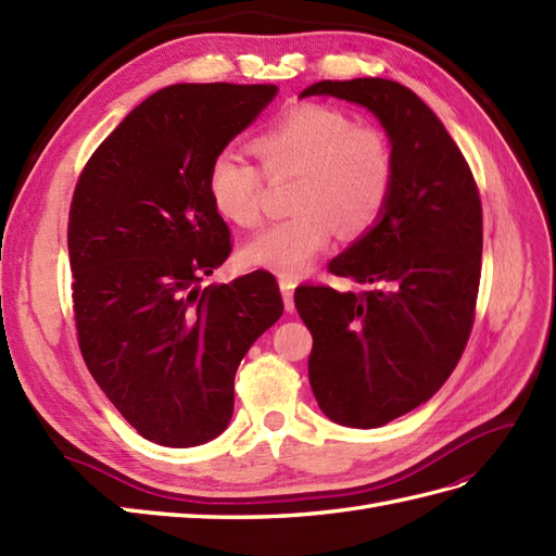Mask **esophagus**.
<instances>
[{
	"mask_svg": "<svg viewBox=\"0 0 556 556\" xmlns=\"http://www.w3.org/2000/svg\"><path fill=\"white\" fill-rule=\"evenodd\" d=\"M279 289H281V295H283V307H287L289 312L295 307L293 303V291H295V281L293 279H287L281 277L279 279Z\"/></svg>",
	"mask_w": 556,
	"mask_h": 556,
	"instance_id": "34e87169",
	"label": "esophagus"
}]
</instances>
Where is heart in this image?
Returning <instances> with one entry per match:
<instances>
[{
  "label": "heart",
  "mask_w": 556,
  "mask_h": 556,
  "mask_svg": "<svg viewBox=\"0 0 556 556\" xmlns=\"http://www.w3.org/2000/svg\"><path fill=\"white\" fill-rule=\"evenodd\" d=\"M267 176H298L293 216L265 227L239 251V263L279 277L305 275L331 247L336 230L357 237L380 220L394 188L392 142L371 124H354L348 112L301 103L253 138ZM206 190L220 216L239 227L261 220L263 174L230 150L211 160Z\"/></svg>",
  "instance_id": "1"
}]
</instances>
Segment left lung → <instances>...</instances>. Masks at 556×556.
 Returning a JSON list of instances; mask_svg holds the SVG:
<instances>
[{"instance_id": "8db88e82", "label": "left lung", "mask_w": 556, "mask_h": 556, "mask_svg": "<svg viewBox=\"0 0 556 556\" xmlns=\"http://www.w3.org/2000/svg\"><path fill=\"white\" fill-rule=\"evenodd\" d=\"M305 96L371 110L394 150L380 220L329 263L374 291L298 287L293 295L312 333L307 374L324 416L371 430L425 404L463 357L481 277V199L444 124L402 84L324 79Z\"/></svg>"}]
</instances>
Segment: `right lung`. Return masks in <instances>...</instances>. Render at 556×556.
I'll return each instance as SVG.
<instances>
[{
  "label": "right lung",
  "mask_w": 556,
  "mask_h": 556,
  "mask_svg": "<svg viewBox=\"0 0 556 556\" xmlns=\"http://www.w3.org/2000/svg\"><path fill=\"white\" fill-rule=\"evenodd\" d=\"M275 96V84H174L131 110L77 180L67 251L81 357L160 446L206 444L230 425L237 366L283 312L261 269L199 289L232 251L211 160Z\"/></svg>",
  "instance_id": "right-lung-1"
}]
</instances>
